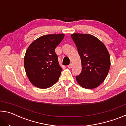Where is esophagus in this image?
I'll use <instances>...</instances> for the list:
<instances>
[{"label": "esophagus", "mask_w": 126, "mask_h": 126, "mask_svg": "<svg viewBox=\"0 0 126 126\" xmlns=\"http://www.w3.org/2000/svg\"><path fill=\"white\" fill-rule=\"evenodd\" d=\"M72 67H73V64H72V63H71L69 65H68V68H72Z\"/></svg>", "instance_id": "1"}]
</instances>
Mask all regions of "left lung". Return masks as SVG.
I'll list each match as a JSON object with an SVG mask.
<instances>
[{"instance_id": "left-lung-1", "label": "left lung", "mask_w": 126, "mask_h": 126, "mask_svg": "<svg viewBox=\"0 0 126 126\" xmlns=\"http://www.w3.org/2000/svg\"><path fill=\"white\" fill-rule=\"evenodd\" d=\"M71 37L82 63V72L76 76L77 81L83 88H96L103 82L110 71L109 52L103 43L92 35L74 33Z\"/></svg>"}]
</instances>
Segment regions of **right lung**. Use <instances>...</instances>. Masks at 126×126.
Listing matches in <instances>:
<instances>
[{
  "label": "right lung",
  "mask_w": 126,
  "mask_h": 126,
  "mask_svg": "<svg viewBox=\"0 0 126 126\" xmlns=\"http://www.w3.org/2000/svg\"><path fill=\"white\" fill-rule=\"evenodd\" d=\"M64 37V34L43 35L28 48L24 59L25 71L30 82L36 87L48 88L58 80L62 68L55 48Z\"/></svg>",
  "instance_id": "add662e5"
}]
</instances>
